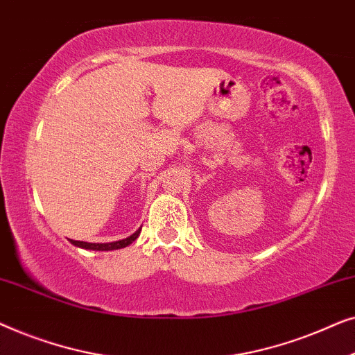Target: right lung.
I'll return each mask as SVG.
<instances>
[{
	"mask_svg": "<svg viewBox=\"0 0 355 355\" xmlns=\"http://www.w3.org/2000/svg\"><path fill=\"white\" fill-rule=\"evenodd\" d=\"M140 230L142 227H139L137 231L134 232V234H130L129 237H125V239H121V241H114V242H105V244H95V242H84V241H71V244H74L76 247H80V249H87V250H116V249H123V247H128L129 244H132V242L137 239L139 234H140Z\"/></svg>",
	"mask_w": 355,
	"mask_h": 355,
	"instance_id": "1",
	"label": "right lung"
}]
</instances>
